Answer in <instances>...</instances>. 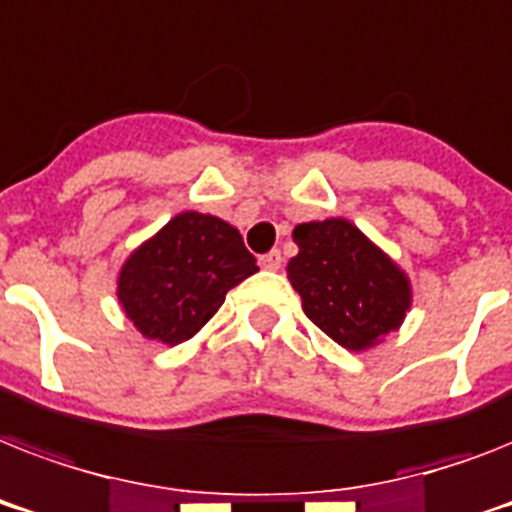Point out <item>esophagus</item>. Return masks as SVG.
Masks as SVG:
<instances>
[{
  "instance_id": "1",
  "label": "esophagus",
  "mask_w": 512,
  "mask_h": 512,
  "mask_svg": "<svg viewBox=\"0 0 512 512\" xmlns=\"http://www.w3.org/2000/svg\"><path fill=\"white\" fill-rule=\"evenodd\" d=\"M260 265H263L265 271H279V268H281V252H279V249H271L268 255L260 257Z\"/></svg>"
}]
</instances>
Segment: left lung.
Listing matches in <instances>:
<instances>
[{"instance_id": "obj_1", "label": "left lung", "mask_w": 512, "mask_h": 512, "mask_svg": "<svg viewBox=\"0 0 512 512\" xmlns=\"http://www.w3.org/2000/svg\"><path fill=\"white\" fill-rule=\"evenodd\" d=\"M300 247L287 265L305 316L348 350L372 348L401 327L412 289L406 273L356 225L332 217L295 228Z\"/></svg>"}]
</instances>
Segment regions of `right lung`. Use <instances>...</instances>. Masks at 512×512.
I'll use <instances>...</instances> for the list:
<instances>
[{
    "instance_id": "right-lung-1",
    "label": "right lung",
    "mask_w": 512,
    "mask_h": 512,
    "mask_svg": "<svg viewBox=\"0 0 512 512\" xmlns=\"http://www.w3.org/2000/svg\"><path fill=\"white\" fill-rule=\"evenodd\" d=\"M257 271L241 233L220 217L180 212L138 247L119 273V303L148 340L177 345Z\"/></svg>"
}]
</instances>
